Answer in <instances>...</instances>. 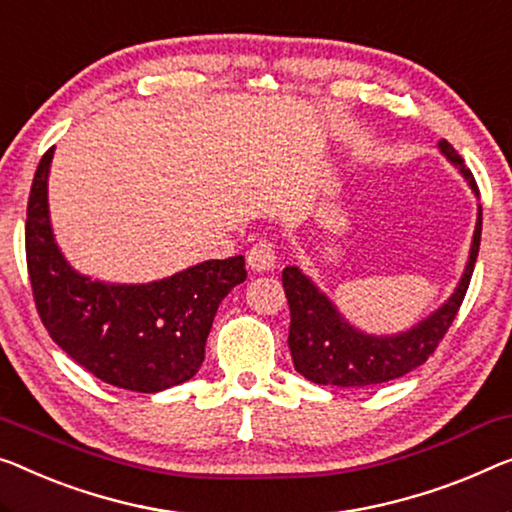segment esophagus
<instances>
[{
  "label": "esophagus",
  "instance_id": "34e87169",
  "mask_svg": "<svg viewBox=\"0 0 512 512\" xmlns=\"http://www.w3.org/2000/svg\"><path fill=\"white\" fill-rule=\"evenodd\" d=\"M248 266L257 273L273 271L276 269V248H273L271 241H257L253 248L248 250Z\"/></svg>",
  "mask_w": 512,
  "mask_h": 512
}]
</instances>
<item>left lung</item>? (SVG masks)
I'll use <instances>...</instances> for the list:
<instances>
[{
    "instance_id": "obj_1",
    "label": "left lung",
    "mask_w": 512,
    "mask_h": 512,
    "mask_svg": "<svg viewBox=\"0 0 512 512\" xmlns=\"http://www.w3.org/2000/svg\"><path fill=\"white\" fill-rule=\"evenodd\" d=\"M439 151L462 172L471 190L478 195L474 174L464 165L453 144L441 140ZM480 230H483V209L478 204L469 259L451 299L432 315H427L423 322L395 335H370L354 329L329 296L319 292V287L299 266H287L282 271V287H285L289 315H292L287 345L296 372L322 386L361 388L398 379L423 365L451 329L467 294L480 248Z\"/></svg>"
}]
</instances>
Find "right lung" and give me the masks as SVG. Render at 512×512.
Here are the masks:
<instances>
[{
	"mask_svg": "<svg viewBox=\"0 0 512 512\" xmlns=\"http://www.w3.org/2000/svg\"><path fill=\"white\" fill-rule=\"evenodd\" d=\"M55 147L36 167L27 202V271L50 338L105 384L158 393L200 370L213 317L246 280V259H209L147 285H112L66 262L50 227L48 174Z\"/></svg>",
	"mask_w": 512,
	"mask_h": 512,
	"instance_id": "right-lung-1",
	"label": "right lung"
}]
</instances>
